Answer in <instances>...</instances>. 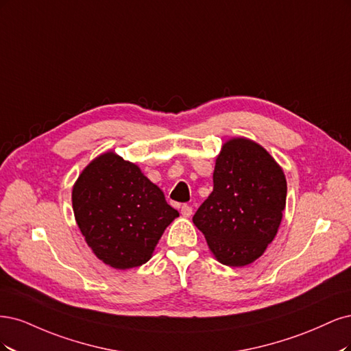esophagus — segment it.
<instances>
[{"mask_svg": "<svg viewBox=\"0 0 351 351\" xmlns=\"http://www.w3.org/2000/svg\"><path fill=\"white\" fill-rule=\"evenodd\" d=\"M180 213H182V216L189 217L192 214V207L188 204H182V207H180Z\"/></svg>", "mask_w": 351, "mask_h": 351, "instance_id": "1", "label": "esophagus"}]
</instances>
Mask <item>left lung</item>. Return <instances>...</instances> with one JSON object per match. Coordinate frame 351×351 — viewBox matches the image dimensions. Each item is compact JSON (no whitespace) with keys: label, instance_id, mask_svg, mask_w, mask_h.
<instances>
[{"label":"left lung","instance_id":"left-lung-1","mask_svg":"<svg viewBox=\"0 0 351 351\" xmlns=\"http://www.w3.org/2000/svg\"><path fill=\"white\" fill-rule=\"evenodd\" d=\"M286 195L285 173L267 150L251 140L233 138L217 156L213 192L192 221L221 264L243 267L273 242Z\"/></svg>","mask_w":351,"mask_h":351}]
</instances>
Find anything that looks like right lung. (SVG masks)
<instances>
[{"label":"right lung","instance_id":"right-lung-1","mask_svg":"<svg viewBox=\"0 0 351 351\" xmlns=\"http://www.w3.org/2000/svg\"><path fill=\"white\" fill-rule=\"evenodd\" d=\"M75 221L105 264L127 269L149 261L179 213L138 166L105 153L78 176L73 189Z\"/></svg>","mask_w":351,"mask_h":351}]
</instances>
